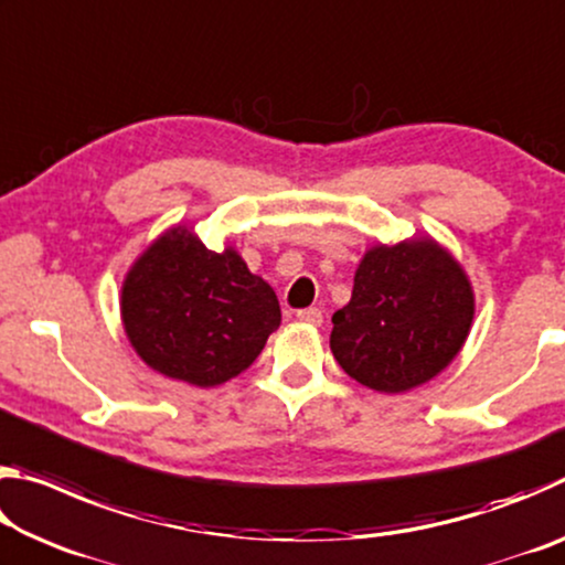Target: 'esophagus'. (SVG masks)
I'll return each mask as SVG.
<instances>
[{
	"label": "esophagus",
	"instance_id": "34e87169",
	"mask_svg": "<svg viewBox=\"0 0 565 565\" xmlns=\"http://www.w3.org/2000/svg\"><path fill=\"white\" fill-rule=\"evenodd\" d=\"M296 319H299L301 323H309V327H321L323 313L319 309H301L299 313H296Z\"/></svg>",
	"mask_w": 565,
	"mask_h": 565
}]
</instances>
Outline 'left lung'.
<instances>
[{
  "mask_svg": "<svg viewBox=\"0 0 565 565\" xmlns=\"http://www.w3.org/2000/svg\"><path fill=\"white\" fill-rule=\"evenodd\" d=\"M466 271L434 238L371 246L351 301L333 313L331 353L359 384L401 394L451 363L473 321Z\"/></svg>",
  "mask_w": 565,
  "mask_h": 565,
  "instance_id": "8db88e82",
  "label": "left lung"
}]
</instances>
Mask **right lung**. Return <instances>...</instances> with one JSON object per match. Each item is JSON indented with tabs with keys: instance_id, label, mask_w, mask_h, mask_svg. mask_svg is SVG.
Masks as SVG:
<instances>
[{
	"instance_id": "1",
	"label": "right lung",
	"mask_w": 565,
	"mask_h": 565,
	"mask_svg": "<svg viewBox=\"0 0 565 565\" xmlns=\"http://www.w3.org/2000/svg\"><path fill=\"white\" fill-rule=\"evenodd\" d=\"M121 323L147 366L212 388L252 366L279 329L281 309L236 248L216 254L186 226H174L131 264Z\"/></svg>"
}]
</instances>
